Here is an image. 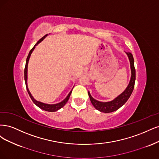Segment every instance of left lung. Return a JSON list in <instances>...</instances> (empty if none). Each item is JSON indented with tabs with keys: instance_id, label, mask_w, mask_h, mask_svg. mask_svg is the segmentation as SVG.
Segmentation results:
<instances>
[{
	"instance_id": "8db88e82",
	"label": "left lung",
	"mask_w": 159,
	"mask_h": 159,
	"mask_svg": "<svg viewBox=\"0 0 159 159\" xmlns=\"http://www.w3.org/2000/svg\"><path fill=\"white\" fill-rule=\"evenodd\" d=\"M128 58H129L130 62V68H131V79L129 83V84L127 86L125 90L121 93L118 96H117L113 100L110 102H100L98 100H95L93 96H91L90 92L89 91V96L90 97V102L92 104L96 110H99L101 112L104 113H110L118 110L123 105L125 104L127 100L132 93L134 89L135 81V69L134 66V59L133 55L129 52H125Z\"/></svg>"
}]
</instances>
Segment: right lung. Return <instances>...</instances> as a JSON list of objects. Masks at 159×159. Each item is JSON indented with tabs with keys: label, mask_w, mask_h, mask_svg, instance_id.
I'll return each mask as SVG.
<instances>
[{
	"label": "right lung",
	"mask_w": 159,
	"mask_h": 159,
	"mask_svg": "<svg viewBox=\"0 0 159 159\" xmlns=\"http://www.w3.org/2000/svg\"><path fill=\"white\" fill-rule=\"evenodd\" d=\"M47 35H48V34L45 35V36H43L42 39H40L38 41V42L36 43H35V45L34 46L33 48H32L31 50H30V53H29V54H28V57H27V59H26V63H25V69H24V80H25V86H26V89H27V91H28V94H29V96H30V98H31V99H32V100L33 101L35 105H36L38 107H39V108H41V109H42V110H45V111L53 112V111H56L59 110V109L61 108V107H63L65 105V104L66 103V102H67V101H68L69 99V97H70V94H71V93H72L73 89L70 91V93H69V94L67 95V96H66V98H65L63 101H61V102H59V103H57V104H48L43 103V102H39V101H38V100H36L35 99H34L33 96L32 95L31 93H30V90H29V89H28V83H27V82H28V62H29V59H30V56H31V54L32 53L33 51L34 50V49H35V46L38 45L41 42H42V41H43V40L45 39V38L47 37Z\"/></svg>",
	"instance_id": "add662e5"
}]
</instances>
